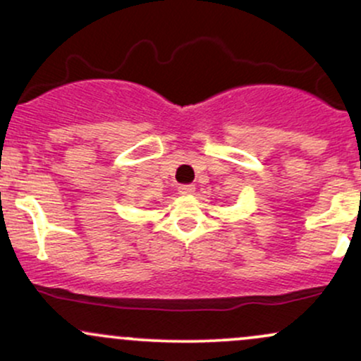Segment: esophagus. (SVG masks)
I'll list each match as a JSON object with an SVG mask.
<instances>
[{"label":"esophagus","instance_id":"esophagus-1","mask_svg":"<svg viewBox=\"0 0 361 361\" xmlns=\"http://www.w3.org/2000/svg\"><path fill=\"white\" fill-rule=\"evenodd\" d=\"M178 190H180L181 195H192L195 192V186L193 185H180L178 186Z\"/></svg>","mask_w":361,"mask_h":361}]
</instances>
